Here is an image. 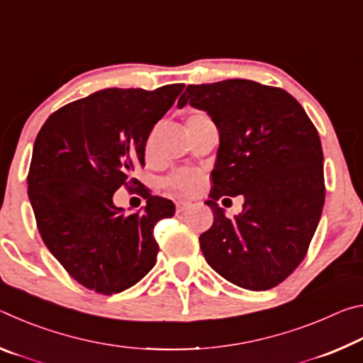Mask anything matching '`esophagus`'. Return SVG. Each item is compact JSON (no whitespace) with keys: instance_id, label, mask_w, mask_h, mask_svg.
<instances>
[{"instance_id":"esophagus-1","label":"esophagus","mask_w":363,"mask_h":363,"mask_svg":"<svg viewBox=\"0 0 363 363\" xmlns=\"http://www.w3.org/2000/svg\"><path fill=\"white\" fill-rule=\"evenodd\" d=\"M189 206H190V203H189V201H186V200H179V201H176V213H182V211H186Z\"/></svg>"}]
</instances>
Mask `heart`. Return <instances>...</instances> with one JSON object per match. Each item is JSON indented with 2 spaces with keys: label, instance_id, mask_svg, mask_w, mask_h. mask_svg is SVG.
Returning a JSON list of instances; mask_svg holds the SVG:
<instances>
[{
  "label": "heart",
  "instance_id": "heart-1",
  "mask_svg": "<svg viewBox=\"0 0 363 363\" xmlns=\"http://www.w3.org/2000/svg\"><path fill=\"white\" fill-rule=\"evenodd\" d=\"M205 120H208L206 115L194 113L187 118L186 126L187 128L195 126ZM164 184H167V187H169L171 190H176V192L192 194L200 186V174L194 169H182V171H177V173H174L173 176H169Z\"/></svg>",
  "mask_w": 363,
  "mask_h": 363
}]
</instances>
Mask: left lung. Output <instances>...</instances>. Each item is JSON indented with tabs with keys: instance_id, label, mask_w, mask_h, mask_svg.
Segmentation results:
<instances>
[{
	"instance_id": "left-lung-1",
	"label": "left lung",
	"mask_w": 363,
	"mask_h": 363,
	"mask_svg": "<svg viewBox=\"0 0 363 363\" xmlns=\"http://www.w3.org/2000/svg\"><path fill=\"white\" fill-rule=\"evenodd\" d=\"M205 110L219 131L213 189L214 220L200 235L206 262L245 290H269L304 259L325 203L320 138L291 94L251 79L189 84L177 101ZM243 194L233 220L217 206Z\"/></svg>"
}]
</instances>
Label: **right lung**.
<instances>
[{"mask_svg": "<svg viewBox=\"0 0 363 363\" xmlns=\"http://www.w3.org/2000/svg\"><path fill=\"white\" fill-rule=\"evenodd\" d=\"M184 84L97 91L54 112L35 139L28 199L43 242L78 284L102 294L136 285L155 266L153 227L171 200L145 195L144 213L113 205L138 181L145 144Z\"/></svg>", "mask_w": 363, "mask_h": 363, "instance_id": "1", "label": "right lung"}]
</instances>
